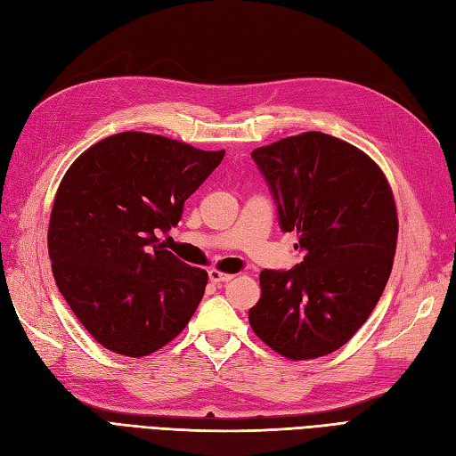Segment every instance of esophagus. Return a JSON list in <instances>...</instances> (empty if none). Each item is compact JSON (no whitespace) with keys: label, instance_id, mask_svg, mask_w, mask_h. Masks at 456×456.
I'll list each match as a JSON object with an SVG mask.
<instances>
[{"label":"esophagus","instance_id":"obj_1","mask_svg":"<svg viewBox=\"0 0 456 456\" xmlns=\"http://www.w3.org/2000/svg\"><path fill=\"white\" fill-rule=\"evenodd\" d=\"M233 276L232 274H224V273H220V270H211V273H208V280L213 281V284H226V281H230Z\"/></svg>","mask_w":456,"mask_h":456}]
</instances>
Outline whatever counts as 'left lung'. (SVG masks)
<instances>
[{"mask_svg":"<svg viewBox=\"0 0 456 456\" xmlns=\"http://www.w3.org/2000/svg\"><path fill=\"white\" fill-rule=\"evenodd\" d=\"M251 155L281 230L297 232L305 256L291 270H263L249 324L289 361L334 353L366 322L391 274L399 223L389 182L359 147L324 132Z\"/></svg>","mask_w":456,"mask_h":456,"instance_id":"obj_1","label":"left lung"}]
</instances>
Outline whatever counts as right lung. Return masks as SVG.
<instances>
[{
  "instance_id": "right-lung-1",
  "label": "right lung",
  "mask_w": 456,
  "mask_h": 456,
  "mask_svg": "<svg viewBox=\"0 0 456 456\" xmlns=\"http://www.w3.org/2000/svg\"><path fill=\"white\" fill-rule=\"evenodd\" d=\"M224 159L147 132L113 134L86 150L59 183L47 230L55 284L109 351L145 356L186 328L207 273L159 243L183 201Z\"/></svg>"
}]
</instances>
